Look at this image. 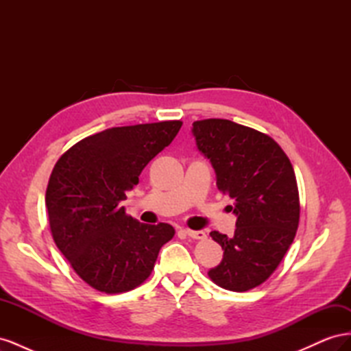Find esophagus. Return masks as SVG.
I'll list each match as a JSON object with an SVG mask.
<instances>
[{
  "instance_id": "1",
  "label": "esophagus",
  "mask_w": 351,
  "mask_h": 351,
  "mask_svg": "<svg viewBox=\"0 0 351 351\" xmlns=\"http://www.w3.org/2000/svg\"><path fill=\"white\" fill-rule=\"evenodd\" d=\"M186 234L189 236V237H192V239H196V240H204V239H206V232L205 231H202V230H186Z\"/></svg>"
}]
</instances>
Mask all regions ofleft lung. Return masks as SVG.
Returning a JSON list of instances; mask_svg holds the SVG:
<instances>
[{
	"label": "left lung",
	"instance_id": "8db88e82",
	"mask_svg": "<svg viewBox=\"0 0 351 351\" xmlns=\"http://www.w3.org/2000/svg\"><path fill=\"white\" fill-rule=\"evenodd\" d=\"M197 149L214 167L219 192L237 217L234 236L212 231L224 250L208 275L230 291H247L267 281L295 237L299 189L289 156L268 134L230 120L193 123Z\"/></svg>",
	"mask_w": 351,
	"mask_h": 351
}]
</instances>
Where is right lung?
<instances>
[{
    "label": "right lung",
    "instance_id": "obj_1",
    "mask_svg": "<svg viewBox=\"0 0 351 351\" xmlns=\"http://www.w3.org/2000/svg\"><path fill=\"white\" fill-rule=\"evenodd\" d=\"M182 124L112 127L73 145L52 169L45 195L52 237L74 272L95 290L117 294L139 287L174 237L165 222L149 226L125 215L121 202Z\"/></svg>",
    "mask_w": 351,
    "mask_h": 351
}]
</instances>
